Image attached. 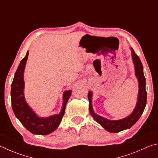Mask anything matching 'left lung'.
Returning a JSON list of instances; mask_svg holds the SVG:
<instances>
[{
	"mask_svg": "<svg viewBox=\"0 0 158 158\" xmlns=\"http://www.w3.org/2000/svg\"><path fill=\"white\" fill-rule=\"evenodd\" d=\"M131 50L132 59L135 67V74L138 81L139 91L136 106L133 111L128 116L124 118L117 120H110L103 117L94 113L92 100H93V92L89 91L88 94V98L89 100V110L90 113L95 121L104 128L105 130L110 133H118L122 131L126 130L131 128L135 123L138 121L139 117L144 110L147 104V91H146V79L143 72V65L140 61L138 56L135 53L133 48H130Z\"/></svg>",
	"mask_w": 158,
	"mask_h": 158,
	"instance_id": "obj_1",
	"label": "left lung"
}]
</instances>
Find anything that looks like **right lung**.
<instances>
[{
  "label": "right lung",
  "instance_id": "right-lung-1",
  "mask_svg": "<svg viewBox=\"0 0 158 158\" xmlns=\"http://www.w3.org/2000/svg\"><path fill=\"white\" fill-rule=\"evenodd\" d=\"M29 52L20 62L14 74L11 86V106L14 113L23 126L34 135H45L52 133L58 128L64 115L66 104L71 95L72 90H65L63 94V104L59 114L46 117H39L26 102L24 95V71Z\"/></svg>",
  "mask_w": 158,
  "mask_h": 158
}]
</instances>
